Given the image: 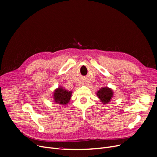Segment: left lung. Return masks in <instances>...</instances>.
<instances>
[{
  "label": "left lung",
  "instance_id": "1",
  "mask_svg": "<svg viewBox=\"0 0 157 157\" xmlns=\"http://www.w3.org/2000/svg\"><path fill=\"white\" fill-rule=\"evenodd\" d=\"M113 90L111 88L107 86L101 88L97 93L98 98L103 104H107L108 103H110L112 98L113 97Z\"/></svg>",
  "mask_w": 157,
  "mask_h": 157
}]
</instances>
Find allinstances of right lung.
<instances>
[{
    "instance_id": "right-lung-1",
    "label": "right lung",
    "mask_w": 157,
    "mask_h": 157,
    "mask_svg": "<svg viewBox=\"0 0 157 157\" xmlns=\"http://www.w3.org/2000/svg\"><path fill=\"white\" fill-rule=\"evenodd\" d=\"M72 93V91L65 90L63 87L59 86L54 92V101L57 104H60L62 105H67L69 103Z\"/></svg>"
}]
</instances>
